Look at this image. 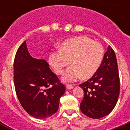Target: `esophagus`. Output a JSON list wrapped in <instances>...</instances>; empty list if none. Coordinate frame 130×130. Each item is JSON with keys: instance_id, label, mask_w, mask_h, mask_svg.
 <instances>
[{"instance_id": "34e87169", "label": "esophagus", "mask_w": 130, "mask_h": 130, "mask_svg": "<svg viewBox=\"0 0 130 130\" xmlns=\"http://www.w3.org/2000/svg\"><path fill=\"white\" fill-rule=\"evenodd\" d=\"M66 87L67 89H68V90H71V89H72V88H73V86L72 85H69V84H68V85H66Z\"/></svg>"}]
</instances>
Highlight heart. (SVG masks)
Here are the masks:
<instances>
[{
	"mask_svg": "<svg viewBox=\"0 0 130 130\" xmlns=\"http://www.w3.org/2000/svg\"><path fill=\"white\" fill-rule=\"evenodd\" d=\"M104 53L100 43L86 36H78L65 40L60 49L51 52L49 62L58 75L72 63V66L65 71L62 80L66 83L73 82L81 77L89 79L94 75L102 64Z\"/></svg>",
	"mask_w": 130,
	"mask_h": 130,
	"instance_id": "b5f03b06",
	"label": "heart"
}]
</instances>
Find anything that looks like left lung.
I'll use <instances>...</instances> for the list:
<instances>
[{
    "label": "left lung",
    "mask_w": 130,
    "mask_h": 130,
    "mask_svg": "<svg viewBox=\"0 0 130 130\" xmlns=\"http://www.w3.org/2000/svg\"><path fill=\"white\" fill-rule=\"evenodd\" d=\"M79 87L84 91L80 104L83 114L98 119L112 111L119 99L120 79L117 57L111 46H108L96 73Z\"/></svg>",
    "instance_id": "1"
}]
</instances>
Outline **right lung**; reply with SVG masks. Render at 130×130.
Returning <instances> with one entry per match:
<instances>
[{
  "label": "right lung",
  "instance_id": "right-lung-1",
  "mask_svg": "<svg viewBox=\"0 0 130 130\" xmlns=\"http://www.w3.org/2000/svg\"><path fill=\"white\" fill-rule=\"evenodd\" d=\"M13 75L16 94L28 114L43 119L57 112L65 87L45 60L31 57L26 41L16 53Z\"/></svg>",
  "mask_w": 130,
  "mask_h": 130
}]
</instances>
